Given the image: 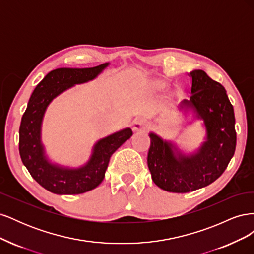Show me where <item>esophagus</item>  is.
I'll use <instances>...</instances> for the list:
<instances>
[{
  "label": "esophagus",
  "mask_w": 254,
  "mask_h": 254,
  "mask_svg": "<svg viewBox=\"0 0 254 254\" xmlns=\"http://www.w3.org/2000/svg\"><path fill=\"white\" fill-rule=\"evenodd\" d=\"M147 127H148V121L144 118L136 119L133 123V130H135V131L145 130Z\"/></svg>",
  "instance_id": "34e87169"
}]
</instances>
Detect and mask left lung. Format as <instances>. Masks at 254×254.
<instances>
[{
  "mask_svg": "<svg viewBox=\"0 0 254 254\" xmlns=\"http://www.w3.org/2000/svg\"><path fill=\"white\" fill-rule=\"evenodd\" d=\"M191 94L184 105L193 107L204 121L206 142L194 156L176 157L172 145L150 133L147 164L157 186L173 193L204 188L222 175L236 147L235 117L226 89L202 70L190 73Z\"/></svg>",
  "mask_w": 254,
  "mask_h": 254,
  "instance_id": "left-lung-1",
  "label": "left lung"
}]
</instances>
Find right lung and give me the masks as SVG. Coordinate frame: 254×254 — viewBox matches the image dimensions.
<instances>
[{
    "label": "right lung",
    "mask_w": 254,
    "mask_h": 254,
    "mask_svg": "<svg viewBox=\"0 0 254 254\" xmlns=\"http://www.w3.org/2000/svg\"><path fill=\"white\" fill-rule=\"evenodd\" d=\"M107 65L108 64L88 68H56L37 84L29 98L19 129L20 157L30 176L54 194L75 195L95 189L105 178L112 153L132 135V130L126 128L98 141L89 162L78 170L55 166L44 157L40 127L52 99L76 83L95 78Z\"/></svg>",
    "instance_id": "right-lung-1"
}]
</instances>
